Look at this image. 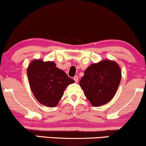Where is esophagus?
<instances>
[{
    "instance_id": "obj_1",
    "label": "esophagus",
    "mask_w": 146,
    "mask_h": 146,
    "mask_svg": "<svg viewBox=\"0 0 146 146\" xmlns=\"http://www.w3.org/2000/svg\"><path fill=\"white\" fill-rule=\"evenodd\" d=\"M73 80H75V82L78 83V80H79V77L77 76V75H76V76L74 77V78H73Z\"/></svg>"
}]
</instances>
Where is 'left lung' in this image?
Here are the masks:
<instances>
[{
	"label": "left lung",
	"instance_id": "left-lung-1",
	"mask_svg": "<svg viewBox=\"0 0 146 146\" xmlns=\"http://www.w3.org/2000/svg\"><path fill=\"white\" fill-rule=\"evenodd\" d=\"M121 71L116 62L104 60L92 64L85 70L80 82L85 96L93 106L109 102L121 82Z\"/></svg>",
	"mask_w": 146,
	"mask_h": 146
}]
</instances>
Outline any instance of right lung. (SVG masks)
<instances>
[{"label":"right lung","mask_w":146,"mask_h":146,"mask_svg":"<svg viewBox=\"0 0 146 146\" xmlns=\"http://www.w3.org/2000/svg\"><path fill=\"white\" fill-rule=\"evenodd\" d=\"M27 72L35 98L41 104L48 107L56 106L65 88L75 82L64 71L56 67V63L52 61L32 60Z\"/></svg>","instance_id":"right-lung-1"}]
</instances>
